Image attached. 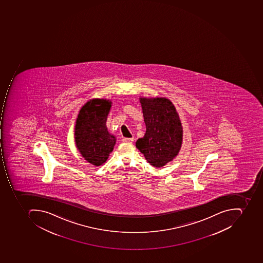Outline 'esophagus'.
<instances>
[{"label":"esophagus","mask_w":263,"mask_h":263,"mask_svg":"<svg viewBox=\"0 0 263 263\" xmlns=\"http://www.w3.org/2000/svg\"><path fill=\"white\" fill-rule=\"evenodd\" d=\"M134 141V138H122V142H132Z\"/></svg>","instance_id":"34e87169"}]
</instances>
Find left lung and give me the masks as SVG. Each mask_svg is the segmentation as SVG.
I'll return each instance as SVG.
<instances>
[{"label": "left lung", "mask_w": 263, "mask_h": 263, "mask_svg": "<svg viewBox=\"0 0 263 263\" xmlns=\"http://www.w3.org/2000/svg\"><path fill=\"white\" fill-rule=\"evenodd\" d=\"M146 131L136 147L155 167H162L175 158L183 141V129L176 109L166 98H140Z\"/></svg>", "instance_id": "left-lung-1"}]
</instances>
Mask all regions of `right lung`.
<instances>
[{
	"instance_id": "add662e5",
	"label": "right lung",
	"mask_w": 263,
	"mask_h": 263,
	"mask_svg": "<svg viewBox=\"0 0 263 263\" xmlns=\"http://www.w3.org/2000/svg\"><path fill=\"white\" fill-rule=\"evenodd\" d=\"M111 101L93 99L84 104L79 112L74 128L77 148L85 160L100 166L114 149L116 138L108 132L106 120Z\"/></svg>"
}]
</instances>
